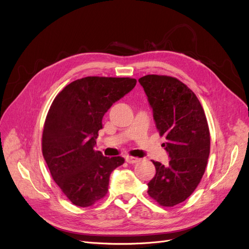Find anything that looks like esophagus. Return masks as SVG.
<instances>
[{
  "label": "esophagus",
  "mask_w": 249,
  "mask_h": 249,
  "mask_svg": "<svg viewBox=\"0 0 249 249\" xmlns=\"http://www.w3.org/2000/svg\"><path fill=\"white\" fill-rule=\"evenodd\" d=\"M125 161L129 163V164H135V163H138L140 161V159H138V158L132 157V156H126L125 157Z\"/></svg>",
  "instance_id": "1"
}]
</instances>
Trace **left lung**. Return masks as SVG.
I'll return each mask as SVG.
<instances>
[{"label":"left lung","mask_w":249,"mask_h":249,"mask_svg":"<svg viewBox=\"0 0 249 249\" xmlns=\"http://www.w3.org/2000/svg\"><path fill=\"white\" fill-rule=\"evenodd\" d=\"M138 81L170 158L166 166L153 161L156 175L147 193L160 206L173 207L190 196L205 173L210 155L206 114L197 96L177 78L147 74Z\"/></svg>","instance_id":"left-lung-1"}]
</instances>
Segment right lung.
I'll return each instance as SVG.
<instances>
[{"instance_id": "obj_1", "label": "right lung", "mask_w": 249, "mask_h": 249, "mask_svg": "<svg viewBox=\"0 0 249 249\" xmlns=\"http://www.w3.org/2000/svg\"><path fill=\"white\" fill-rule=\"evenodd\" d=\"M136 79L86 77L71 82L53 101L42 132V155L51 176L73 205L90 207L106 196L111 172L122 157L94 149L110 107L136 85Z\"/></svg>"}]
</instances>
